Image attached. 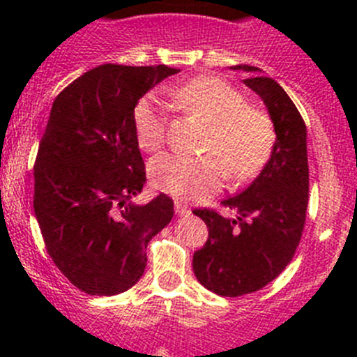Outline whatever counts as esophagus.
<instances>
[{"label":"esophagus","instance_id":"obj_1","mask_svg":"<svg viewBox=\"0 0 357 357\" xmlns=\"http://www.w3.org/2000/svg\"><path fill=\"white\" fill-rule=\"evenodd\" d=\"M175 213L178 214V216H188V214L191 213V209H189L185 204H182V202H175Z\"/></svg>","mask_w":357,"mask_h":357}]
</instances>
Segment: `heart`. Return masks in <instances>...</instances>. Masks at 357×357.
Returning a JSON list of instances; mask_svg holds the SVG:
<instances>
[{"mask_svg": "<svg viewBox=\"0 0 357 357\" xmlns=\"http://www.w3.org/2000/svg\"><path fill=\"white\" fill-rule=\"evenodd\" d=\"M176 102L209 123L200 157L162 153L150 160L148 176L155 189L176 198H207L222 188L230 172L247 181L263 168L273 146L272 121L263 110L245 105L232 85L216 77H200L175 89ZM135 141L153 153L164 144V119L155 96L146 94L132 112Z\"/></svg>", "mask_w": 357, "mask_h": 357, "instance_id": "heart-1", "label": "heart"}]
</instances>
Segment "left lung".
I'll return each mask as SVG.
<instances>
[{"instance_id": "8db88e82", "label": "left lung", "mask_w": 357, "mask_h": 357, "mask_svg": "<svg viewBox=\"0 0 357 357\" xmlns=\"http://www.w3.org/2000/svg\"><path fill=\"white\" fill-rule=\"evenodd\" d=\"M232 69L248 73L243 82L266 105L275 143L254 182L222 202L238 216L193 211L209 229V239L193 255V272L202 286L222 296L257 291L288 266L301 243L309 195L307 130L301 112L259 68L239 64Z\"/></svg>"}]
</instances>
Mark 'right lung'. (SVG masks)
Wrapping results in <instances>:
<instances>
[{
    "label": "right lung",
    "mask_w": 357,
    "mask_h": 357,
    "mask_svg": "<svg viewBox=\"0 0 357 357\" xmlns=\"http://www.w3.org/2000/svg\"><path fill=\"white\" fill-rule=\"evenodd\" d=\"M175 73L164 64H102L53 102L33 166V211L50 257L84 293L132 288L146 268L148 243L172 222L168 195L144 206L132 200L146 182L132 112Z\"/></svg>",
    "instance_id": "right-lung-1"
}]
</instances>
